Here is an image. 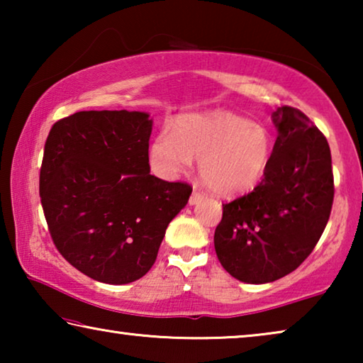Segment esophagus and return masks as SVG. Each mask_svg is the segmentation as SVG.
Listing matches in <instances>:
<instances>
[{"mask_svg": "<svg viewBox=\"0 0 363 363\" xmlns=\"http://www.w3.org/2000/svg\"><path fill=\"white\" fill-rule=\"evenodd\" d=\"M203 196H205V195L201 194V192H199V190H194L192 195H190V199H189V203H190V205L199 203V201L203 200Z\"/></svg>", "mask_w": 363, "mask_h": 363, "instance_id": "obj_1", "label": "esophagus"}]
</instances>
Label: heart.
I'll return each instance as SVG.
<instances>
[{
  "instance_id": "b5f03b06",
  "label": "heart",
  "mask_w": 363,
  "mask_h": 363,
  "mask_svg": "<svg viewBox=\"0 0 363 363\" xmlns=\"http://www.w3.org/2000/svg\"><path fill=\"white\" fill-rule=\"evenodd\" d=\"M274 153L266 126L227 112L184 115L173 133L157 134L149 147V163L163 179H174L199 160L203 182L218 195H237L262 179Z\"/></svg>"
}]
</instances>
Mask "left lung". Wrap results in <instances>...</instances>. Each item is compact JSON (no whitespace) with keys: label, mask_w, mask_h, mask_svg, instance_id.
I'll return each instance as SVG.
<instances>
[{"label":"left lung","mask_w":363,"mask_h":363,"mask_svg":"<svg viewBox=\"0 0 363 363\" xmlns=\"http://www.w3.org/2000/svg\"><path fill=\"white\" fill-rule=\"evenodd\" d=\"M279 136L261 182L223 203L214 250L245 284H267L304 262L320 240L333 206L335 182L327 138L301 110L274 112Z\"/></svg>","instance_id":"left-lung-1"}]
</instances>
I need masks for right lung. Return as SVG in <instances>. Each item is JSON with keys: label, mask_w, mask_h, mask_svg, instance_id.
Instances as JSON below:
<instances>
[{"label": "right lung", "mask_w": 363, "mask_h": 363, "mask_svg": "<svg viewBox=\"0 0 363 363\" xmlns=\"http://www.w3.org/2000/svg\"><path fill=\"white\" fill-rule=\"evenodd\" d=\"M150 133L144 112L89 110L48 134L40 169L48 230L73 267L102 284L144 277L192 194L187 182L150 174Z\"/></svg>", "instance_id": "right-lung-1"}]
</instances>
